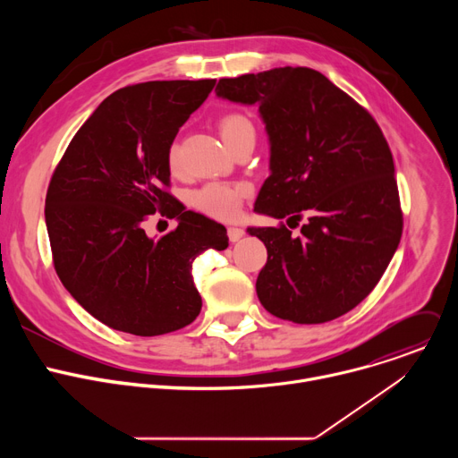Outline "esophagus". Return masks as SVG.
<instances>
[{
  "instance_id": "1",
  "label": "esophagus",
  "mask_w": 458,
  "mask_h": 458,
  "mask_svg": "<svg viewBox=\"0 0 458 458\" xmlns=\"http://www.w3.org/2000/svg\"><path fill=\"white\" fill-rule=\"evenodd\" d=\"M242 235H244V230H242V228H235V226H230V228H228V239H230V242H237Z\"/></svg>"
}]
</instances>
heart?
Wrapping results in <instances>:
<instances>
[{"label": "heart", "mask_w": 458, "mask_h": 458, "mask_svg": "<svg viewBox=\"0 0 458 458\" xmlns=\"http://www.w3.org/2000/svg\"><path fill=\"white\" fill-rule=\"evenodd\" d=\"M219 132L228 148H232L244 138H255V126L246 115L232 112L221 117ZM168 166L172 172L179 170V150L175 145H172L168 152ZM246 193L248 186L242 182L212 181L191 193V205L216 219H233L241 210Z\"/></svg>", "instance_id": "heart-1"}]
</instances>
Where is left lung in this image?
<instances>
[{
    "label": "left lung",
    "instance_id": "obj_1",
    "mask_svg": "<svg viewBox=\"0 0 458 458\" xmlns=\"http://www.w3.org/2000/svg\"><path fill=\"white\" fill-rule=\"evenodd\" d=\"M223 99L257 105L270 141V177L255 212L299 225L248 228L268 250L257 297L297 324L334 320L377 286L403 235L387 141L371 114L320 72L281 67L219 80ZM295 228V227H290Z\"/></svg>",
    "mask_w": 458,
    "mask_h": 458
}]
</instances>
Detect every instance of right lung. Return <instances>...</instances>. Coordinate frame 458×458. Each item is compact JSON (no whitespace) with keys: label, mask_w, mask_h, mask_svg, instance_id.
I'll use <instances>...</instances> for the list:
<instances>
[{"label":"right lung","mask_w":458,"mask_h":458,"mask_svg":"<svg viewBox=\"0 0 458 458\" xmlns=\"http://www.w3.org/2000/svg\"><path fill=\"white\" fill-rule=\"evenodd\" d=\"M216 80L148 81L110 94L55 166L45 199L54 268L69 293L114 330L154 337L184 328L203 301L191 263L228 246L226 228L184 207L170 186L168 152ZM178 228L152 240L150 215Z\"/></svg>","instance_id":"1"}]
</instances>
